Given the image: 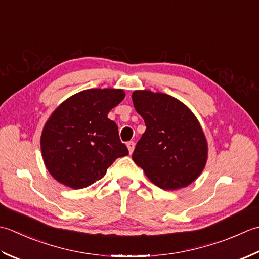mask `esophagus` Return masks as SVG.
<instances>
[{
    "label": "esophagus",
    "mask_w": 259,
    "mask_h": 259,
    "mask_svg": "<svg viewBox=\"0 0 259 259\" xmlns=\"http://www.w3.org/2000/svg\"><path fill=\"white\" fill-rule=\"evenodd\" d=\"M127 149H128V152H130V154H132V153H133V151H134V147H135V143L133 141H130V142H127Z\"/></svg>",
    "instance_id": "1"
}]
</instances>
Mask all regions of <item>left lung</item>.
I'll use <instances>...</instances> for the list:
<instances>
[{
    "label": "left lung",
    "mask_w": 259,
    "mask_h": 259,
    "mask_svg": "<svg viewBox=\"0 0 259 259\" xmlns=\"http://www.w3.org/2000/svg\"><path fill=\"white\" fill-rule=\"evenodd\" d=\"M132 99L146 126L133 161L161 189L189 186L201 174L208 157L207 140L197 117L166 94L135 91Z\"/></svg>",
    "instance_id": "1"
}]
</instances>
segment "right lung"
<instances>
[{
	"label": "right lung",
	"instance_id": "obj_1",
	"mask_svg": "<svg viewBox=\"0 0 259 259\" xmlns=\"http://www.w3.org/2000/svg\"><path fill=\"white\" fill-rule=\"evenodd\" d=\"M125 97L123 89H87L72 95L51 114L41 134L47 170L58 182L82 189L128 154L118 127L107 115Z\"/></svg>",
	"mask_w": 259,
	"mask_h": 259
}]
</instances>
